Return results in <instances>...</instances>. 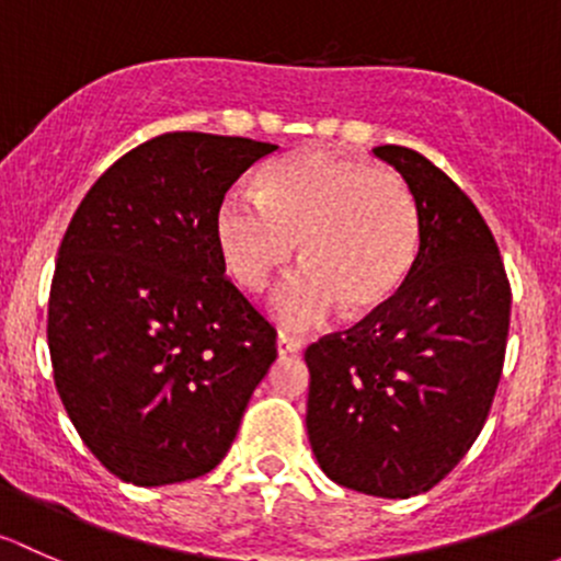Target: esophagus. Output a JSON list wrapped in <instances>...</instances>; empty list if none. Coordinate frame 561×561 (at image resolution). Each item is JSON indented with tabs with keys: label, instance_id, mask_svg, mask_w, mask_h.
Here are the masks:
<instances>
[{
	"label": "esophagus",
	"instance_id": "esophagus-1",
	"mask_svg": "<svg viewBox=\"0 0 561 561\" xmlns=\"http://www.w3.org/2000/svg\"><path fill=\"white\" fill-rule=\"evenodd\" d=\"M299 348H302V340L291 337V334H286V332L278 334V354H280V356L299 354Z\"/></svg>",
	"mask_w": 561,
	"mask_h": 561
}]
</instances>
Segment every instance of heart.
I'll return each instance as SVG.
<instances>
[{"label":"heart","instance_id":"b5f03b06","mask_svg":"<svg viewBox=\"0 0 561 561\" xmlns=\"http://www.w3.org/2000/svg\"><path fill=\"white\" fill-rule=\"evenodd\" d=\"M229 275L262 291L297 253L305 267L273 297L288 329H313L348 305L354 316L397 297L421 245V213L397 172L321 148L275 161L262 192L229 188L216 213Z\"/></svg>","mask_w":561,"mask_h":561}]
</instances>
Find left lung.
Instances as JSON below:
<instances>
[{"instance_id":"left-lung-1","label":"left lung","mask_w":561,"mask_h":561,"mask_svg":"<svg viewBox=\"0 0 561 561\" xmlns=\"http://www.w3.org/2000/svg\"><path fill=\"white\" fill-rule=\"evenodd\" d=\"M373 153L419 202V256L391 302L305 351V424L334 483L408 500L481 435L505 362L511 283L486 221L446 172L402 146Z\"/></svg>"}]
</instances>
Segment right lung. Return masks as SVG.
Listing matches in <instances>:
<instances>
[{
	"label": "right lung",
	"mask_w": 561,
	"mask_h": 561,
	"mask_svg": "<svg viewBox=\"0 0 561 561\" xmlns=\"http://www.w3.org/2000/svg\"><path fill=\"white\" fill-rule=\"evenodd\" d=\"M273 151L159 135L121 156L69 221L48 299L54 380L80 440L121 481L210 472L278 356L216 242L224 194Z\"/></svg>",
	"instance_id": "1"
}]
</instances>
